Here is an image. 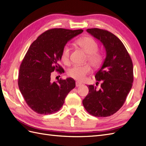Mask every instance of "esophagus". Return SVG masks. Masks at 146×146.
I'll return each mask as SVG.
<instances>
[{"instance_id":"esophagus-1","label":"esophagus","mask_w":146,"mask_h":146,"mask_svg":"<svg viewBox=\"0 0 146 146\" xmlns=\"http://www.w3.org/2000/svg\"><path fill=\"white\" fill-rule=\"evenodd\" d=\"M81 85H82V83H80L79 81H76V87H79V86H81Z\"/></svg>"}]
</instances>
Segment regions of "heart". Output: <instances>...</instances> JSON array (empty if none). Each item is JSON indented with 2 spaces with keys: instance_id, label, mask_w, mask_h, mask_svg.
<instances>
[{
  "instance_id": "obj_1",
  "label": "heart",
  "mask_w": 146,
  "mask_h": 146,
  "mask_svg": "<svg viewBox=\"0 0 146 146\" xmlns=\"http://www.w3.org/2000/svg\"><path fill=\"white\" fill-rule=\"evenodd\" d=\"M76 43L88 54V60L92 66L97 67L100 65L102 62V55L97 52L98 50V45L94 39L91 37H84L78 39ZM70 52L71 48L69 45H65L62 50L61 58L63 62L66 65L70 63ZM91 72V68L88 64L74 65L68 70L67 74L74 80L83 81L86 76Z\"/></svg>"
}]
</instances>
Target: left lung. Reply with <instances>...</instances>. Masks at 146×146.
Returning <instances> with one entry per match:
<instances>
[{
  "label": "left lung",
  "instance_id": "8db88e82",
  "mask_svg": "<svg viewBox=\"0 0 146 146\" xmlns=\"http://www.w3.org/2000/svg\"><path fill=\"white\" fill-rule=\"evenodd\" d=\"M86 31L102 44L106 57L95 75L96 85L101 81L100 88L88 86L89 93L83 104L89 114L109 117L123 106L133 86V62L121 41L111 33L99 28Z\"/></svg>",
  "mask_w": 146,
  "mask_h": 146
}]
</instances>
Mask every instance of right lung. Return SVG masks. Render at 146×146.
Instances as JSON below:
<instances>
[{"label": "right lung", "instance_id": "1", "mask_svg": "<svg viewBox=\"0 0 146 146\" xmlns=\"http://www.w3.org/2000/svg\"><path fill=\"white\" fill-rule=\"evenodd\" d=\"M83 32V29H51L40 35L29 47L20 67L18 84L28 106L36 113L47 115L57 112L75 87L72 78L55 82L50 75L54 70H63L58 63L63 46Z\"/></svg>", "mask_w": 146, "mask_h": 146}]
</instances>
